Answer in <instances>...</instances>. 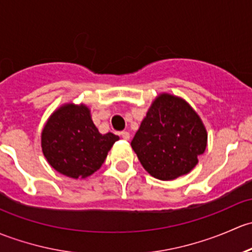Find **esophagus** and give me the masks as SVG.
<instances>
[{"mask_svg": "<svg viewBox=\"0 0 252 252\" xmlns=\"http://www.w3.org/2000/svg\"><path fill=\"white\" fill-rule=\"evenodd\" d=\"M120 134H121V138L125 139V141H128L129 137H131V136H129V133H128V132H127V131H123Z\"/></svg>", "mask_w": 252, "mask_h": 252, "instance_id": "obj_1", "label": "esophagus"}]
</instances>
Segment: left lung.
Segmentation results:
<instances>
[{
	"label": "left lung",
	"instance_id": "1",
	"mask_svg": "<svg viewBox=\"0 0 252 252\" xmlns=\"http://www.w3.org/2000/svg\"><path fill=\"white\" fill-rule=\"evenodd\" d=\"M207 145V131L187 100L160 93L131 142L144 170L161 181L190 172Z\"/></svg>",
	"mask_w": 252,
	"mask_h": 252
}]
</instances>
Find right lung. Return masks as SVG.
<instances>
[{
  "mask_svg": "<svg viewBox=\"0 0 252 252\" xmlns=\"http://www.w3.org/2000/svg\"><path fill=\"white\" fill-rule=\"evenodd\" d=\"M119 137L102 134L84 103H65L57 108L41 132V148L57 172L84 180L99 170Z\"/></svg>",
  "mask_w": 252,
  "mask_h": 252,
  "instance_id": "add662e5",
  "label": "right lung"
}]
</instances>
